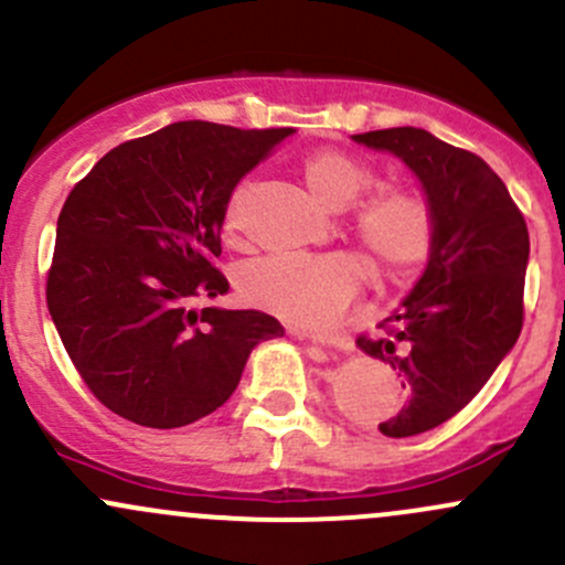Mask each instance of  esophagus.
Returning a JSON list of instances; mask_svg holds the SVG:
<instances>
[{"label": "esophagus", "mask_w": 565, "mask_h": 565, "mask_svg": "<svg viewBox=\"0 0 565 565\" xmlns=\"http://www.w3.org/2000/svg\"><path fill=\"white\" fill-rule=\"evenodd\" d=\"M295 334V338L300 340H308V343L313 345H324V349H338V351H351V343L345 338H324V334H308V332H300V330H289Z\"/></svg>", "instance_id": "obj_1"}]
</instances>
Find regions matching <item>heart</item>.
Wrapping results in <instances>:
<instances>
[{"label": "heart", "mask_w": 565, "mask_h": 565, "mask_svg": "<svg viewBox=\"0 0 565 565\" xmlns=\"http://www.w3.org/2000/svg\"><path fill=\"white\" fill-rule=\"evenodd\" d=\"M302 179L316 201L330 209L351 206L373 190L377 173L356 154L343 150H316L302 160ZM249 182L231 192L222 214V231L238 238L246 227ZM434 209L415 188H386L351 209L349 231L370 254L375 268L392 281H402L429 257L434 244ZM367 281V268L356 254H270L244 265L238 289L246 302L265 308L297 324H327L349 306Z\"/></svg>", "instance_id": "1"}]
</instances>
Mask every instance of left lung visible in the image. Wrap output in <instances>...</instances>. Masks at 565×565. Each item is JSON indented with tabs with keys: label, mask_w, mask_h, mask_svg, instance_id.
I'll return each instance as SVG.
<instances>
[{
	"label": "left lung",
	"mask_w": 565,
	"mask_h": 565,
	"mask_svg": "<svg viewBox=\"0 0 565 565\" xmlns=\"http://www.w3.org/2000/svg\"><path fill=\"white\" fill-rule=\"evenodd\" d=\"M353 141L399 158L434 209L424 273L377 324L381 332L356 340L405 388V405L377 429L413 437L467 407L518 343L529 227L507 184L475 152L413 126L356 134Z\"/></svg>",
	"instance_id": "1"
}]
</instances>
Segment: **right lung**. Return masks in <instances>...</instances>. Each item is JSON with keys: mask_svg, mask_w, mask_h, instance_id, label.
Here are the masks:
<instances>
[{"mask_svg": "<svg viewBox=\"0 0 565 565\" xmlns=\"http://www.w3.org/2000/svg\"><path fill=\"white\" fill-rule=\"evenodd\" d=\"M292 128L171 122L115 147L58 216L47 311L85 386L120 418L179 429L225 405L252 349L281 338L263 311L195 308L231 289L214 268L235 184Z\"/></svg>", "mask_w": 565, "mask_h": 565, "instance_id": "1", "label": "right lung"}]
</instances>
